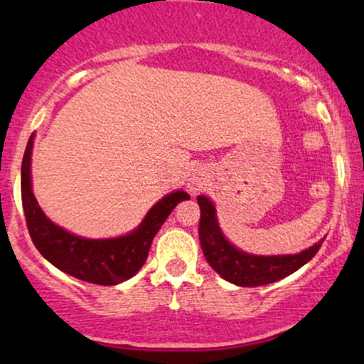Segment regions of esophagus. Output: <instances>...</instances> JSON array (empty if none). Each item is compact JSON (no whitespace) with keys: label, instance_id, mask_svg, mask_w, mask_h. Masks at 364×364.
I'll list each match as a JSON object with an SVG mask.
<instances>
[{"label":"esophagus","instance_id":"1","mask_svg":"<svg viewBox=\"0 0 364 364\" xmlns=\"http://www.w3.org/2000/svg\"><path fill=\"white\" fill-rule=\"evenodd\" d=\"M202 179H193V181H191V191H196V190H200V188H202Z\"/></svg>","mask_w":364,"mask_h":364}]
</instances>
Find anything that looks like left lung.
Here are the masks:
<instances>
[{
    "label": "left lung",
    "mask_w": 364,
    "mask_h": 364,
    "mask_svg": "<svg viewBox=\"0 0 364 364\" xmlns=\"http://www.w3.org/2000/svg\"><path fill=\"white\" fill-rule=\"evenodd\" d=\"M200 205V225L198 237L202 245V252L205 255L208 265L215 270L225 281L241 287H255L272 284L287 277L304 263H308L320 250L323 240L310 246L301 253L296 255H274V257H262V255H250L237 250L225 240L217 223L215 207L210 198L200 195L196 196Z\"/></svg>",
    "instance_id": "left-lung-1"
}]
</instances>
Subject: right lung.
I'll list each match as a JSON object with an SVG mask.
<instances>
[{
  "label": "right lung",
  "mask_w": 364,
  "mask_h": 364,
  "mask_svg": "<svg viewBox=\"0 0 364 364\" xmlns=\"http://www.w3.org/2000/svg\"><path fill=\"white\" fill-rule=\"evenodd\" d=\"M32 145L34 135L28 139L22 161V203L28 235L46 260L51 262L61 272L80 281L99 286H116L133 277L147 260L154 236L168 219L171 210L179 202L190 198V195L181 190L166 195L150 208L139 228L127 236L111 240H87L72 235L44 215L43 208L32 193Z\"/></svg>",
  "instance_id": "1"
}]
</instances>
